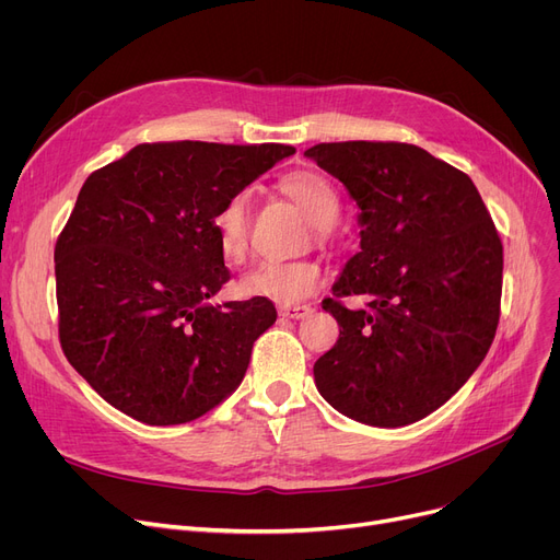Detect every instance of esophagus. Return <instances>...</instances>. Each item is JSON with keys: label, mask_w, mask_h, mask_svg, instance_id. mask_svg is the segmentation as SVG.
Wrapping results in <instances>:
<instances>
[{"label": "esophagus", "mask_w": 560, "mask_h": 560, "mask_svg": "<svg viewBox=\"0 0 560 560\" xmlns=\"http://www.w3.org/2000/svg\"><path fill=\"white\" fill-rule=\"evenodd\" d=\"M279 313L283 315V317H290V319H304L306 315H311V306H281L279 308Z\"/></svg>", "instance_id": "obj_1"}]
</instances>
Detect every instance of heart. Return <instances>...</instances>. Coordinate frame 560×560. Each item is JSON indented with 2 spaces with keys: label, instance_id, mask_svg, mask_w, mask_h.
Returning <instances> with one entry per match:
<instances>
[{
  "label": "heart",
  "instance_id": "1",
  "mask_svg": "<svg viewBox=\"0 0 560 560\" xmlns=\"http://www.w3.org/2000/svg\"><path fill=\"white\" fill-rule=\"evenodd\" d=\"M281 192L300 206V211L313 224L317 243H327L331 224L340 213L338 190L315 172H292L279 184ZM249 190H235L213 213V233L220 252L229 260H241L247 252L249 226ZM325 283L319 262L302 260H258L243 277L235 281V292L241 298H262L277 304H298Z\"/></svg>",
  "mask_w": 560,
  "mask_h": 560
}]
</instances>
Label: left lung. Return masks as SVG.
<instances>
[{"instance_id": "obj_1", "label": "left lung", "mask_w": 560, "mask_h": 560, "mask_svg": "<svg viewBox=\"0 0 560 560\" xmlns=\"http://www.w3.org/2000/svg\"><path fill=\"white\" fill-rule=\"evenodd\" d=\"M304 156L361 209V252L325 300L338 342L313 365L342 416L404 427L443 406L486 359L499 325L504 247L469 176L406 142H319ZM369 304L351 312L340 296Z\"/></svg>"}]
</instances>
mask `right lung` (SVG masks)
I'll return each instance as SVG.
<instances>
[{
	"mask_svg": "<svg viewBox=\"0 0 560 560\" xmlns=\"http://www.w3.org/2000/svg\"><path fill=\"white\" fill-rule=\"evenodd\" d=\"M290 154L275 142H144L88 176L54 249L58 338L110 406L184 424L241 386L277 308L209 302L229 281L211 220Z\"/></svg>",
	"mask_w": 560,
	"mask_h": 560,
	"instance_id": "right-lung-1",
	"label": "right lung"
}]
</instances>
